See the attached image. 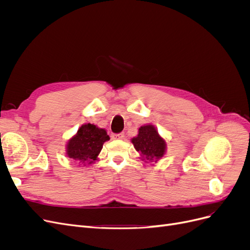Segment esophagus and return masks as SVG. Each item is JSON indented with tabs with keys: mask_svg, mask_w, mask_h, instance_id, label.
Wrapping results in <instances>:
<instances>
[{
	"mask_svg": "<svg viewBox=\"0 0 250 250\" xmlns=\"http://www.w3.org/2000/svg\"><path fill=\"white\" fill-rule=\"evenodd\" d=\"M124 133H118V134H112L111 135V139L112 140H122V139H124Z\"/></svg>",
	"mask_w": 250,
	"mask_h": 250,
	"instance_id": "1",
	"label": "esophagus"
}]
</instances>
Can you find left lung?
<instances>
[{
	"label": "left lung",
	"instance_id": "8db88e82",
	"mask_svg": "<svg viewBox=\"0 0 250 250\" xmlns=\"http://www.w3.org/2000/svg\"><path fill=\"white\" fill-rule=\"evenodd\" d=\"M133 147L146 162H157L162 158L167 149L166 141L158 134L153 125H144L139 128V133L131 139Z\"/></svg>",
	"mask_w": 250,
	"mask_h": 250
}]
</instances>
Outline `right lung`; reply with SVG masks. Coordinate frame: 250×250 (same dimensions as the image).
I'll list each match as a JSON object with an SVG mask.
<instances>
[{
    "label": "right lung",
    "instance_id": "add662e5",
    "mask_svg": "<svg viewBox=\"0 0 250 250\" xmlns=\"http://www.w3.org/2000/svg\"><path fill=\"white\" fill-rule=\"evenodd\" d=\"M109 140L107 132L94 124L82 125L77 133L66 144V155L82 165H89L98 160L104 142Z\"/></svg>",
    "mask_w": 250,
    "mask_h": 250
}]
</instances>
